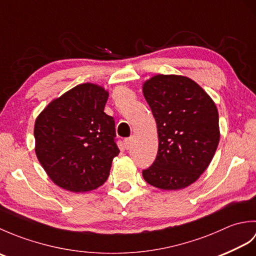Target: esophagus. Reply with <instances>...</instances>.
<instances>
[{
	"label": "esophagus",
	"mask_w": 256,
	"mask_h": 256,
	"mask_svg": "<svg viewBox=\"0 0 256 256\" xmlns=\"http://www.w3.org/2000/svg\"><path fill=\"white\" fill-rule=\"evenodd\" d=\"M132 144H133V138H128L124 140V146H125V148H126V150L131 148Z\"/></svg>",
	"instance_id": "1"
}]
</instances>
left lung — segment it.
I'll return each instance as SVG.
<instances>
[{
	"label": "left lung",
	"mask_w": 256,
	"mask_h": 256,
	"mask_svg": "<svg viewBox=\"0 0 256 256\" xmlns=\"http://www.w3.org/2000/svg\"><path fill=\"white\" fill-rule=\"evenodd\" d=\"M143 94L155 118L158 152L143 170L156 188H186L200 177L218 148L219 114L214 102L194 80L157 74L143 84Z\"/></svg>",
	"instance_id": "obj_1"
}]
</instances>
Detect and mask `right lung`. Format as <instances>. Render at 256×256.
<instances>
[{"mask_svg": "<svg viewBox=\"0 0 256 256\" xmlns=\"http://www.w3.org/2000/svg\"><path fill=\"white\" fill-rule=\"evenodd\" d=\"M108 92L94 84L76 86L37 116L35 152L57 186L86 192L102 186L118 155L116 123L104 113Z\"/></svg>", "mask_w": 256, "mask_h": 256, "instance_id": "1", "label": "right lung"}]
</instances>
